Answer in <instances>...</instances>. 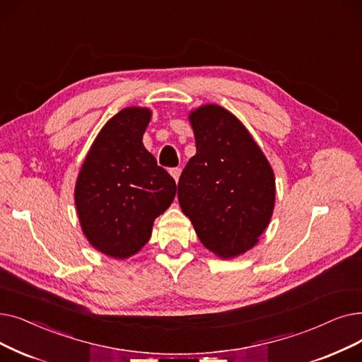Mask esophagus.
I'll use <instances>...</instances> for the list:
<instances>
[{"instance_id":"obj_1","label":"esophagus","mask_w":362,"mask_h":362,"mask_svg":"<svg viewBox=\"0 0 362 362\" xmlns=\"http://www.w3.org/2000/svg\"><path fill=\"white\" fill-rule=\"evenodd\" d=\"M180 171H182V170H180V168H177V167H176V168H170V175L173 176V179L176 180V183L179 182V177H180Z\"/></svg>"}]
</instances>
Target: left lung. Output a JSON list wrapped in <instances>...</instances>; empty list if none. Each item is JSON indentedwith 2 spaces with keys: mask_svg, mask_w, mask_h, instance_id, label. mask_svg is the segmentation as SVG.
Here are the masks:
<instances>
[{
  "mask_svg": "<svg viewBox=\"0 0 362 362\" xmlns=\"http://www.w3.org/2000/svg\"><path fill=\"white\" fill-rule=\"evenodd\" d=\"M197 153L186 164L177 198L204 247L223 259L255 247L275 206L271 164L243 122L218 105L189 114Z\"/></svg>",
  "mask_w": 362,
  "mask_h": 362,
  "instance_id": "left-lung-1",
  "label": "left lung"
}]
</instances>
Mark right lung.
Listing matches in <instances>:
<instances>
[{"instance_id": "add662e5", "label": "right lung", "mask_w": 362, "mask_h": 362, "mask_svg": "<svg viewBox=\"0 0 362 362\" xmlns=\"http://www.w3.org/2000/svg\"><path fill=\"white\" fill-rule=\"evenodd\" d=\"M148 107H125L109 119L86 156L75 185V207L88 243L127 259L151 238L153 220L176 197V182L144 146Z\"/></svg>"}]
</instances>
